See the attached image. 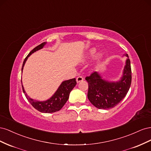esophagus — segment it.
<instances>
[{"mask_svg": "<svg viewBox=\"0 0 151 151\" xmlns=\"http://www.w3.org/2000/svg\"><path fill=\"white\" fill-rule=\"evenodd\" d=\"M83 80H84V78H83V77H81V76H79V77H77V78H76V81H77V83H80V82L83 81Z\"/></svg>", "mask_w": 151, "mask_h": 151, "instance_id": "1", "label": "esophagus"}]
</instances>
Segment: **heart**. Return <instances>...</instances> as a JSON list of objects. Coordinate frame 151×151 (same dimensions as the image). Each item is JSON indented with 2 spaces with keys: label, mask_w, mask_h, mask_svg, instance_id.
Instances as JSON below:
<instances>
[{
  "label": "heart",
  "mask_w": 151,
  "mask_h": 151,
  "mask_svg": "<svg viewBox=\"0 0 151 151\" xmlns=\"http://www.w3.org/2000/svg\"><path fill=\"white\" fill-rule=\"evenodd\" d=\"M95 52H96V50H95L94 48L91 49V50H90V55H94V53H95ZM99 57H100V54H99V53H97L96 57H97V58H99Z\"/></svg>",
  "instance_id": "obj_1"
}]
</instances>
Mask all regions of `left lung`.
<instances>
[{"mask_svg":"<svg viewBox=\"0 0 151 151\" xmlns=\"http://www.w3.org/2000/svg\"><path fill=\"white\" fill-rule=\"evenodd\" d=\"M125 55L127 58L119 81H107L96 71L86 77L89 84L88 99L97 108L108 109L115 107L129 91L132 82V71L129 55L127 53Z\"/></svg>","mask_w":151,"mask_h":151,"instance_id":"obj_1","label":"left lung"}]
</instances>
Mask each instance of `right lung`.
<instances>
[{
    "label": "right lung",
    "instance_id": "1",
    "mask_svg": "<svg viewBox=\"0 0 151 151\" xmlns=\"http://www.w3.org/2000/svg\"><path fill=\"white\" fill-rule=\"evenodd\" d=\"M46 44H47V42H43L42 44L38 45V46L35 47L33 50H32L29 52V53L28 55V56L25 58L23 63H22V69H21L22 72V70H23L25 63L28 58L32 53L38 51L39 50L42 49ZM21 84H22V81H21ZM76 84H77V83L75 78L63 81L61 83V84L60 85V86L58 87V88L56 91V92L53 94L52 96L50 99L46 100V101H37V100L31 98L30 97L28 96V95H27L22 84V88L27 99L28 100V101L36 109H37L38 111L42 113H50L58 111L60 110L63 106H64V104L67 101L68 97H69L70 91L73 89V88H74Z\"/></svg>",
    "mask_w": 151,
    "mask_h": 151
}]
</instances>
